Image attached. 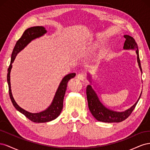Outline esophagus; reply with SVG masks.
Returning <instances> with one entry per match:
<instances>
[{"label": "esophagus", "mask_w": 150, "mask_h": 150, "mask_svg": "<svg viewBox=\"0 0 150 150\" xmlns=\"http://www.w3.org/2000/svg\"><path fill=\"white\" fill-rule=\"evenodd\" d=\"M86 76L85 74L83 73V72H82V73H79L78 75V76H77V78H78L79 80H81V81H84L86 79Z\"/></svg>", "instance_id": "esophagus-1"}]
</instances>
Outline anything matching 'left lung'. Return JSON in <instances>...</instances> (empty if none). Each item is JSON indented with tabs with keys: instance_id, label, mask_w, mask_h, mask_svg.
Here are the masks:
<instances>
[{
	"instance_id": "1",
	"label": "left lung",
	"mask_w": 150,
	"mask_h": 150,
	"mask_svg": "<svg viewBox=\"0 0 150 150\" xmlns=\"http://www.w3.org/2000/svg\"><path fill=\"white\" fill-rule=\"evenodd\" d=\"M125 42L124 43L123 48L125 49H136V52L137 54V60L138 65L141 71H142V66H141L140 59L138 53V47L137 42L133 38L128 35H125ZM86 95H87V99L88 103V107L89 110L91 112L92 115L99 121L105 122H120L125 120L130 116L131 112H133L134 109L139 101L140 96L138 101L131 108L128 109L124 112H116L108 110L104 107L103 104L99 100V98L96 93L92 89L91 86L88 85L86 87Z\"/></svg>"
}]
</instances>
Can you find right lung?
<instances>
[{"mask_svg": "<svg viewBox=\"0 0 150 150\" xmlns=\"http://www.w3.org/2000/svg\"><path fill=\"white\" fill-rule=\"evenodd\" d=\"M46 33V30L42 26H35L32 27L28 29H26L21 38L17 40L16 46L13 49V51L11 56V64L8 68V73L7 76V80L8 86V93H9L10 98L11 101L16 110L22 113L26 117H28L30 121L35 122H45L51 121L54 119L57 118L61 114V111L63 108V100L67 88V84L71 78H73L76 76L75 73H71L66 75L62 79L59 86L57 90L55 96L53 99L52 104L46 110L38 113H31L24 110V109L21 108L16 103L11 93V82H10V72L12 68V64L14 61L16 56L22 49H23L27 45H28L32 40L39 38L40 36L44 35Z\"/></svg>", "mask_w": 150, "mask_h": 150, "instance_id": "obj_1", "label": "right lung"}]
</instances>
